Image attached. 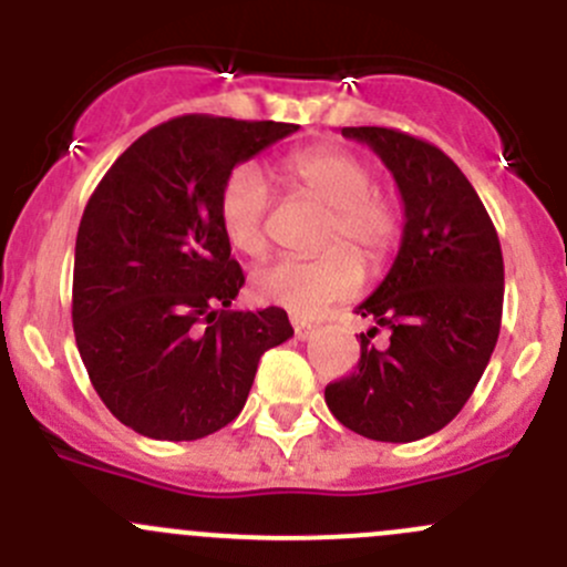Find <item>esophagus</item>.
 Instances as JSON below:
<instances>
[{"label": "esophagus", "instance_id": "34e87169", "mask_svg": "<svg viewBox=\"0 0 567 567\" xmlns=\"http://www.w3.org/2000/svg\"><path fill=\"white\" fill-rule=\"evenodd\" d=\"M290 323H293V334L299 337V340H310L312 334H316V326L310 323V320H305V318H290Z\"/></svg>", "mask_w": 567, "mask_h": 567}]
</instances>
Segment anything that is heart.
Wrapping results in <instances>:
<instances>
[{"mask_svg":"<svg viewBox=\"0 0 567 567\" xmlns=\"http://www.w3.org/2000/svg\"><path fill=\"white\" fill-rule=\"evenodd\" d=\"M296 188L329 208L320 247L312 260L274 257L251 271V293L299 316H316L334 301L351 299L362 285V266H381L400 236V214L390 194L373 188L364 158L342 147H307L285 162ZM271 183L257 164H238L219 192V225L233 249L260 255L266 249V219L271 210ZM351 248L342 250L341 247Z\"/></svg>","mask_w":567,"mask_h":567,"instance_id":"b5f03b06","label":"heart"}]
</instances>
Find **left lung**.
I'll return each mask as SVG.
<instances>
[{
  "instance_id": "left-lung-1",
  "label": "left lung",
  "mask_w": 567,
  "mask_h": 567,
  "mask_svg": "<svg viewBox=\"0 0 567 567\" xmlns=\"http://www.w3.org/2000/svg\"><path fill=\"white\" fill-rule=\"evenodd\" d=\"M390 169L403 199V238L384 282L357 307L373 320L348 379L326 386L331 414L364 439L416 442L458 416L502 323L505 266L488 210L458 164L394 128H342ZM391 346H369L378 326Z\"/></svg>"
}]
</instances>
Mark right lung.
<instances>
[{
	"label": "right lung",
	"mask_w": 567,
	"mask_h": 567,
	"mask_svg": "<svg viewBox=\"0 0 567 567\" xmlns=\"http://www.w3.org/2000/svg\"><path fill=\"white\" fill-rule=\"evenodd\" d=\"M299 131L183 114L142 134L84 208L73 260L79 357L106 409L158 442L230 425L288 312L227 310L244 285L219 225L233 167Z\"/></svg>",
	"instance_id": "right-lung-1"
}]
</instances>
